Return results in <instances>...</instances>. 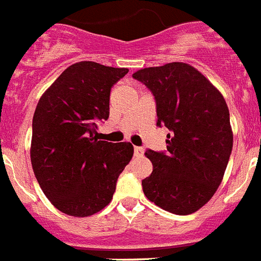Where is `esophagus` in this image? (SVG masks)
I'll return each mask as SVG.
<instances>
[{"label":"esophagus","instance_id":"esophagus-1","mask_svg":"<svg viewBox=\"0 0 261 261\" xmlns=\"http://www.w3.org/2000/svg\"><path fill=\"white\" fill-rule=\"evenodd\" d=\"M134 153H135V156H142L143 153H144V149H143L142 147H134Z\"/></svg>","mask_w":261,"mask_h":261}]
</instances>
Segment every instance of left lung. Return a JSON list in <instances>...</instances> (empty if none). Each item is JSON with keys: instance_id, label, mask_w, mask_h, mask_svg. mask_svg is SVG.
<instances>
[{"instance_id": "obj_1", "label": "left lung", "mask_w": 261, "mask_h": 261, "mask_svg": "<svg viewBox=\"0 0 261 261\" xmlns=\"http://www.w3.org/2000/svg\"><path fill=\"white\" fill-rule=\"evenodd\" d=\"M133 78L156 100L157 126L169 128L166 152L148 149L151 175L144 195L174 215H191L211 200L221 185L233 148V131L221 92L189 63L138 70Z\"/></svg>"}]
</instances>
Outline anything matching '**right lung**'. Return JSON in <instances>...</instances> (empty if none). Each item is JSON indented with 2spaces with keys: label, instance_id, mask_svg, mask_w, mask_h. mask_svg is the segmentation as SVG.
<instances>
[{
  "label": "right lung",
  "instance_id": "obj_1",
  "mask_svg": "<svg viewBox=\"0 0 261 261\" xmlns=\"http://www.w3.org/2000/svg\"><path fill=\"white\" fill-rule=\"evenodd\" d=\"M127 69L82 61L67 67L43 93L32 119L31 163L50 203L74 217H88L110 203L134 154L131 143L98 140L109 117L112 87Z\"/></svg>",
  "mask_w": 261,
  "mask_h": 261
}]
</instances>
